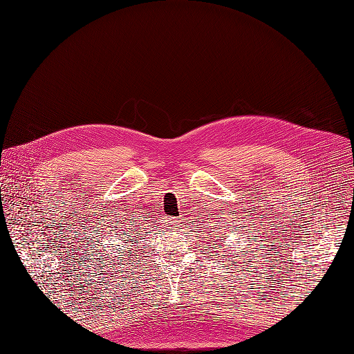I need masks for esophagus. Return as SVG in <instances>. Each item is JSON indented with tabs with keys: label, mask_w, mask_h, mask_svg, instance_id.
I'll list each match as a JSON object with an SVG mask.
<instances>
[{
	"label": "esophagus",
	"mask_w": 354,
	"mask_h": 354,
	"mask_svg": "<svg viewBox=\"0 0 354 354\" xmlns=\"http://www.w3.org/2000/svg\"><path fill=\"white\" fill-rule=\"evenodd\" d=\"M167 225H169V227H178L179 225V221L178 219H167Z\"/></svg>",
	"instance_id": "1"
}]
</instances>
